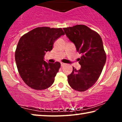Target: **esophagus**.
<instances>
[{
  "label": "esophagus",
  "instance_id": "1",
  "mask_svg": "<svg viewBox=\"0 0 122 122\" xmlns=\"http://www.w3.org/2000/svg\"><path fill=\"white\" fill-rule=\"evenodd\" d=\"M65 65H66V63H62V62H61V67H63L64 66H65Z\"/></svg>",
  "mask_w": 122,
  "mask_h": 122
}]
</instances>
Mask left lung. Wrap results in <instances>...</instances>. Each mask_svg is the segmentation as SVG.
<instances>
[{"label": "left lung", "instance_id": "1", "mask_svg": "<svg viewBox=\"0 0 122 122\" xmlns=\"http://www.w3.org/2000/svg\"><path fill=\"white\" fill-rule=\"evenodd\" d=\"M63 29L81 54V58L78 59L81 68L77 71L73 67L72 73L68 75V82L73 89L84 92L97 81L106 63L102 40L97 33L86 25H78Z\"/></svg>", "mask_w": 122, "mask_h": 122}]
</instances>
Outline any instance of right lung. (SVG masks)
<instances>
[{
	"mask_svg": "<svg viewBox=\"0 0 122 122\" xmlns=\"http://www.w3.org/2000/svg\"><path fill=\"white\" fill-rule=\"evenodd\" d=\"M65 35L62 28L37 27L21 37L15 53L19 73L27 85L44 90L52 85L61 64L44 61L45 54L52 50L55 40Z\"/></svg>",
	"mask_w": 122,
	"mask_h": 122,
	"instance_id": "1",
	"label": "right lung"
}]
</instances>
